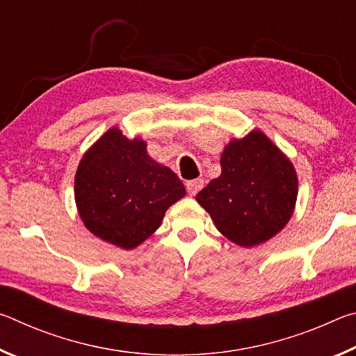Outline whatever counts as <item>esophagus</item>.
<instances>
[{"label": "esophagus", "instance_id": "1", "mask_svg": "<svg viewBox=\"0 0 356 356\" xmlns=\"http://www.w3.org/2000/svg\"><path fill=\"white\" fill-rule=\"evenodd\" d=\"M185 186H186V191H188V195L195 196V195H197V191H200L204 186V180L202 179H193V180H188V182L185 184Z\"/></svg>", "mask_w": 356, "mask_h": 356}]
</instances>
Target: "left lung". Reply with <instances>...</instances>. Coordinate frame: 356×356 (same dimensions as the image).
Returning <instances> with one entry per match:
<instances>
[{
	"label": "left lung",
	"instance_id": "obj_1",
	"mask_svg": "<svg viewBox=\"0 0 356 356\" xmlns=\"http://www.w3.org/2000/svg\"><path fill=\"white\" fill-rule=\"evenodd\" d=\"M220 163V177L210 180L196 201L231 242L245 248L267 242L293 213L298 193L293 165L259 130L229 143Z\"/></svg>",
	"mask_w": 356,
	"mask_h": 356
}]
</instances>
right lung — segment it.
<instances>
[{
	"label": "right lung",
	"instance_id": "right-lung-1",
	"mask_svg": "<svg viewBox=\"0 0 356 356\" xmlns=\"http://www.w3.org/2000/svg\"><path fill=\"white\" fill-rule=\"evenodd\" d=\"M184 196V184L150 159L146 143L129 140L116 127L83 155L75 174V202L84 226L124 250L152 236L166 210Z\"/></svg>",
	"mask_w": 356,
	"mask_h": 356
}]
</instances>
